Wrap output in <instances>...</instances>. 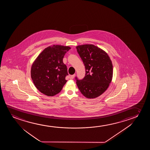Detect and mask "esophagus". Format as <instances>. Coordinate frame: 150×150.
Masks as SVG:
<instances>
[{
    "label": "esophagus",
    "instance_id": "obj_1",
    "mask_svg": "<svg viewBox=\"0 0 150 150\" xmlns=\"http://www.w3.org/2000/svg\"><path fill=\"white\" fill-rule=\"evenodd\" d=\"M75 76V74H74V75H71L70 77V78L71 79H74V77Z\"/></svg>",
    "mask_w": 150,
    "mask_h": 150
}]
</instances>
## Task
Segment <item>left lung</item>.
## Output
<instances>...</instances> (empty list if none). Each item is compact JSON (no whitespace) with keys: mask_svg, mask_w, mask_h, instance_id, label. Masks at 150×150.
<instances>
[{"mask_svg":"<svg viewBox=\"0 0 150 150\" xmlns=\"http://www.w3.org/2000/svg\"><path fill=\"white\" fill-rule=\"evenodd\" d=\"M76 49L86 69L84 78L75 77L76 84L86 97L96 98L105 92L112 81V62L107 53L94 45H78Z\"/></svg>","mask_w":150,"mask_h":150,"instance_id":"8db88e82","label":"left lung"}]
</instances>
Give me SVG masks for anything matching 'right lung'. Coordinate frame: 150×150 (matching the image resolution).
<instances>
[{"instance_id":"obj_1","label":"right lung","mask_w":150,"mask_h":150,"mask_svg":"<svg viewBox=\"0 0 150 150\" xmlns=\"http://www.w3.org/2000/svg\"><path fill=\"white\" fill-rule=\"evenodd\" d=\"M69 47L54 45L45 48L31 68V78L36 88L45 95L53 96L62 91L67 80L68 70L63 58Z\"/></svg>"}]
</instances>
